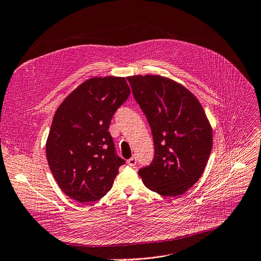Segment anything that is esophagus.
<instances>
[{"label": "esophagus", "mask_w": 261, "mask_h": 261, "mask_svg": "<svg viewBox=\"0 0 261 261\" xmlns=\"http://www.w3.org/2000/svg\"><path fill=\"white\" fill-rule=\"evenodd\" d=\"M127 163L130 165V167H135L136 165V163H137V159H136V157H131L130 159H128V161H127Z\"/></svg>", "instance_id": "34e87169"}]
</instances>
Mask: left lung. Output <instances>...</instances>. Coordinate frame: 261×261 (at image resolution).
<instances>
[{"mask_svg": "<svg viewBox=\"0 0 261 261\" xmlns=\"http://www.w3.org/2000/svg\"><path fill=\"white\" fill-rule=\"evenodd\" d=\"M150 124L155 154L138 175L164 197L184 194L202 176L212 148V128L194 93L158 75L127 78Z\"/></svg>", "mask_w": 261, "mask_h": 261, "instance_id": "obj_1", "label": "left lung"}]
</instances>
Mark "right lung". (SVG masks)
I'll use <instances>...</instances> for the list:
<instances>
[{"label": "right lung", "instance_id": "add662e5", "mask_svg": "<svg viewBox=\"0 0 261 261\" xmlns=\"http://www.w3.org/2000/svg\"><path fill=\"white\" fill-rule=\"evenodd\" d=\"M129 94L124 77H94L81 83L57 108L45 153L55 180L70 199L98 201L111 189L125 160L115 154L108 129Z\"/></svg>", "mask_w": 261, "mask_h": 261}]
</instances>
